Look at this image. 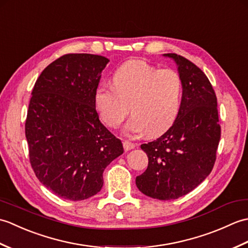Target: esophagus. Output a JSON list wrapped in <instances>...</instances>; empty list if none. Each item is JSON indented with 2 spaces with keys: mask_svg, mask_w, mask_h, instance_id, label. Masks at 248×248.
I'll return each mask as SVG.
<instances>
[{
  "mask_svg": "<svg viewBox=\"0 0 248 248\" xmlns=\"http://www.w3.org/2000/svg\"><path fill=\"white\" fill-rule=\"evenodd\" d=\"M135 147V145L133 143H131L129 140H124V151H129V150H132Z\"/></svg>",
  "mask_w": 248,
  "mask_h": 248,
  "instance_id": "obj_1",
  "label": "esophagus"
}]
</instances>
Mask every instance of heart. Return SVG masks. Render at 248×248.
<instances>
[{"label": "heart", "instance_id": "1", "mask_svg": "<svg viewBox=\"0 0 248 248\" xmlns=\"http://www.w3.org/2000/svg\"><path fill=\"white\" fill-rule=\"evenodd\" d=\"M113 85L100 86L94 96L100 117L108 127L118 128L130 107L133 116L124 127L129 134L146 132L155 138L175 123L182 97V80L175 70L132 60L115 71Z\"/></svg>", "mask_w": 248, "mask_h": 248}]
</instances>
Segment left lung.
<instances>
[{"label":"left lung","mask_w":248,"mask_h":248,"mask_svg":"<svg viewBox=\"0 0 248 248\" xmlns=\"http://www.w3.org/2000/svg\"><path fill=\"white\" fill-rule=\"evenodd\" d=\"M164 56L175 60L182 80L180 110L164 134L140 145L148 167L135 182L147 196L171 200L193 191L213 170L220 125L217 94L207 76L186 57Z\"/></svg>","instance_id":"8db88e82"}]
</instances>
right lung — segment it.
Listing matches in <instances>:
<instances>
[{"mask_svg":"<svg viewBox=\"0 0 248 248\" xmlns=\"http://www.w3.org/2000/svg\"><path fill=\"white\" fill-rule=\"evenodd\" d=\"M108 62L101 55H62L41 72L31 92L25 120L31 165L64 199L84 200L101 191L105 167L124 154L94 103Z\"/></svg>","mask_w":248,"mask_h":248,"instance_id":"right-lung-1","label":"right lung"}]
</instances>
